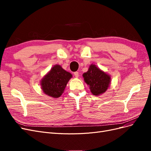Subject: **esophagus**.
<instances>
[{
	"mask_svg": "<svg viewBox=\"0 0 151 151\" xmlns=\"http://www.w3.org/2000/svg\"><path fill=\"white\" fill-rule=\"evenodd\" d=\"M74 76H75L76 77H79V75L78 72H75L74 73Z\"/></svg>",
	"mask_w": 151,
	"mask_h": 151,
	"instance_id": "esophagus-1",
	"label": "esophagus"
}]
</instances>
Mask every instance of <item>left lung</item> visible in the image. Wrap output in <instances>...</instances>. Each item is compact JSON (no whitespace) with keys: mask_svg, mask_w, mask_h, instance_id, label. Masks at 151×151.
<instances>
[{"mask_svg":"<svg viewBox=\"0 0 151 151\" xmlns=\"http://www.w3.org/2000/svg\"><path fill=\"white\" fill-rule=\"evenodd\" d=\"M86 83L90 87L91 92L94 96L104 93L110 84V76L94 65H91L89 70L83 75Z\"/></svg>","mask_w":151,"mask_h":151,"instance_id":"8db88e82","label":"left lung"}]
</instances>
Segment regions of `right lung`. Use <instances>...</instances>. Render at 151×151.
I'll use <instances>...</instances> for the list:
<instances>
[{
  "mask_svg": "<svg viewBox=\"0 0 151 151\" xmlns=\"http://www.w3.org/2000/svg\"><path fill=\"white\" fill-rule=\"evenodd\" d=\"M72 76L70 73L63 69L60 65H55L41 81L43 91L49 96L59 98Z\"/></svg>",
  "mask_w": 151,
  "mask_h": 151,
  "instance_id": "add662e5",
  "label": "right lung"
}]
</instances>
